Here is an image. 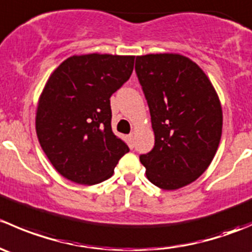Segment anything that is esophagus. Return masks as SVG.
I'll use <instances>...</instances> for the list:
<instances>
[{"label":"esophagus","instance_id":"1","mask_svg":"<svg viewBox=\"0 0 252 252\" xmlns=\"http://www.w3.org/2000/svg\"><path fill=\"white\" fill-rule=\"evenodd\" d=\"M126 139H128V144H129V146H130V149H133V146H134V135L133 134H129V135L126 136Z\"/></svg>","mask_w":252,"mask_h":252}]
</instances>
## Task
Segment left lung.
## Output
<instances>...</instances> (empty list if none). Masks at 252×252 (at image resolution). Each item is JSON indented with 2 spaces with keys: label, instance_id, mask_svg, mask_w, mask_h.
I'll return each instance as SVG.
<instances>
[{
  "label": "left lung",
  "instance_id": "8db88e82",
  "mask_svg": "<svg viewBox=\"0 0 252 252\" xmlns=\"http://www.w3.org/2000/svg\"><path fill=\"white\" fill-rule=\"evenodd\" d=\"M135 70L155 133L154 149L140 156L147 179L163 190L189 185L208 168L220 145L217 91L204 70L179 53L138 56Z\"/></svg>",
  "mask_w": 252,
  "mask_h": 252
}]
</instances>
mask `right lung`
Wrapping results in <instances>:
<instances>
[{"label":"right lung","mask_w":252,"mask_h":252,"mask_svg":"<svg viewBox=\"0 0 252 252\" xmlns=\"http://www.w3.org/2000/svg\"><path fill=\"white\" fill-rule=\"evenodd\" d=\"M135 56L74 55L47 79L35 128L56 171L70 182L95 185L112 177L129 147L111 128L110 97L129 78Z\"/></svg>","instance_id":"add662e5"}]
</instances>
